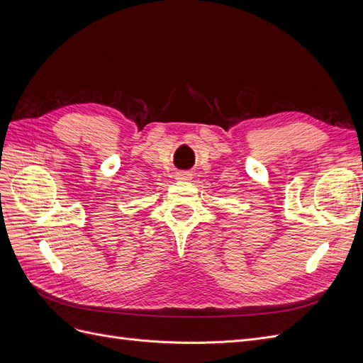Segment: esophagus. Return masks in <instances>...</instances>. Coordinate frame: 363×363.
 <instances>
[{"instance_id":"34e87169","label":"esophagus","mask_w":363,"mask_h":363,"mask_svg":"<svg viewBox=\"0 0 363 363\" xmlns=\"http://www.w3.org/2000/svg\"><path fill=\"white\" fill-rule=\"evenodd\" d=\"M175 179H177L179 182H188L192 179V174L188 172V171H180L175 174Z\"/></svg>"}]
</instances>
